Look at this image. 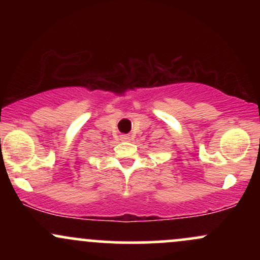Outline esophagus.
<instances>
[{
  "instance_id": "34e87169",
  "label": "esophagus",
  "mask_w": 260,
  "mask_h": 260,
  "mask_svg": "<svg viewBox=\"0 0 260 260\" xmlns=\"http://www.w3.org/2000/svg\"><path fill=\"white\" fill-rule=\"evenodd\" d=\"M122 140H124V142H129L131 140V136H128V134H123V136H121Z\"/></svg>"
}]
</instances>
